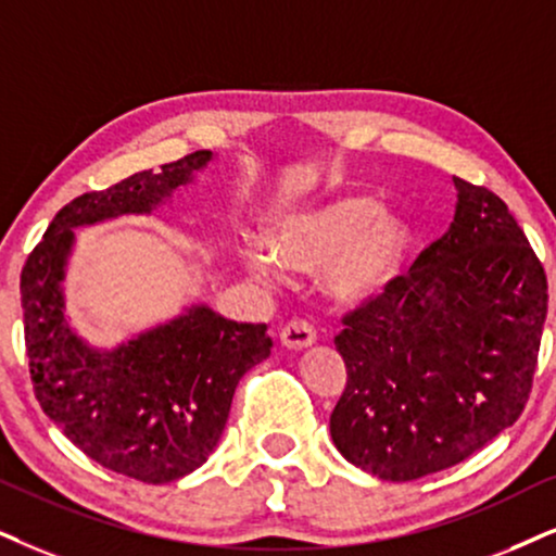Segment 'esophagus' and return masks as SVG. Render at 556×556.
I'll return each mask as SVG.
<instances>
[{
  "label": "esophagus",
  "instance_id": "obj_1",
  "mask_svg": "<svg viewBox=\"0 0 556 556\" xmlns=\"http://www.w3.org/2000/svg\"><path fill=\"white\" fill-rule=\"evenodd\" d=\"M315 339V328L307 320H290L279 333V341H282L285 349L290 351H302V349H311Z\"/></svg>",
  "mask_w": 556,
  "mask_h": 556
}]
</instances>
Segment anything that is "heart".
I'll use <instances>...</instances> for the list:
<instances>
[{
    "label": "heart",
    "instance_id": "b5f03b06",
    "mask_svg": "<svg viewBox=\"0 0 556 556\" xmlns=\"http://www.w3.org/2000/svg\"><path fill=\"white\" fill-rule=\"evenodd\" d=\"M413 230L397 210L367 194H333L285 207L269 217V243L245 236L238 256L262 282L285 271L313 274L330 298L364 305L397 282L410 254Z\"/></svg>",
    "mask_w": 556,
    "mask_h": 556
}]
</instances>
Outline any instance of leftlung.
<instances>
[{"label": "left lung", "instance_id": "left-lung-1", "mask_svg": "<svg viewBox=\"0 0 556 556\" xmlns=\"http://www.w3.org/2000/svg\"><path fill=\"white\" fill-rule=\"evenodd\" d=\"M454 187L446 233L336 336L346 390L330 439L379 480L459 465L516 424L531 392L544 266L501 197L456 177Z\"/></svg>", "mask_w": 556, "mask_h": 556}]
</instances>
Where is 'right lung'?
<instances>
[{
  "mask_svg": "<svg viewBox=\"0 0 556 556\" xmlns=\"http://www.w3.org/2000/svg\"><path fill=\"white\" fill-rule=\"evenodd\" d=\"M215 159L194 151L76 197L53 217L20 277L40 407L97 465L149 484L181 480L215 452L238 382L271 354L266 326L228 320L207 302H192L115 346H94L72 326L63 282L76 228L153 215Z\"/></svg>",
  "mask_w": 556,
  "mask_h": 556,
  "instance_id": "right-lung-1",
  "label": "right lung"
}]
</instances>
